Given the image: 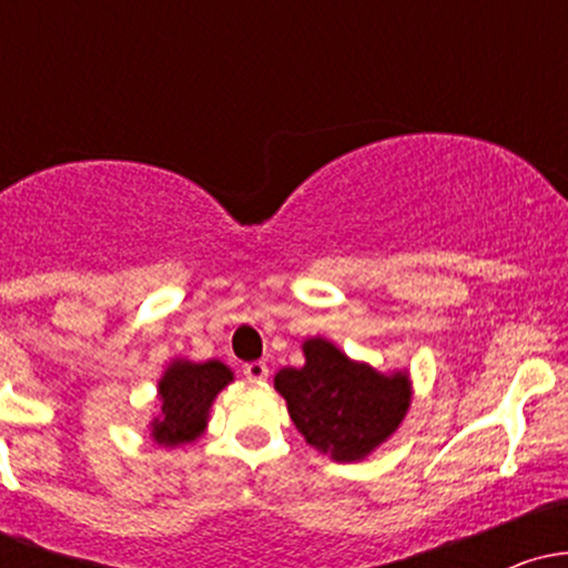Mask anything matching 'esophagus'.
I'll return each instance as SVG.
<instances>
[{
  "instance_id": "obj_1",
  "label": "esophagus",
  "mask_w": 568,
  "mask_h": 568,
  "mask_svg": "<svg viewBox=\"0 0 568 568\" xmlns=\"http://www.w3.org/2000/svg\"><path fill=\"white\" fill-rule=\"evenodd\" d=\"M243 374L247 382H264L266 376H270V368H266V363L256 361V363H247V366L243 368Z\"/></svg>"
}]
</instances>
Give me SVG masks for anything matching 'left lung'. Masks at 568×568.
<instances>
[{"label":"left lung","mask_w":568,"mask_h":568,"mask_svg":"<svg viewBox=\"0 0 568 568\" xmlns=\"http://www.w3.org/2000/svg\"><path fill=\"white\" fill-rule=\"evenodd\" d=\"M302 352L304 366L280 368L275 389L315 452L334 462H361L393 438L414 397L406 368L382 374L325 336L306 338Z\"/></svg>","instance_id":"8db88e82"}]
</instances>
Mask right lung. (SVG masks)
Instances as JSON below:
<instances>
[{
  "label": "right lung",
  "mask_w": 568,
  "mask_h": 568,
  "mask_svg": "<svg viewBox=\"0 0 568 568\" xmlns=\"http://www.w3.org/2000/svg\"><path fill=\"white\" fill-rule=\"evenodd\" d=\"M230 382H234V374L226 363L173 357L158 382L160 410L149 422L152 440L162 448L197 440L207 429L213 400Z\"/></svg>",
  "instance_id": "right-lung-1"
}]
</instances>
